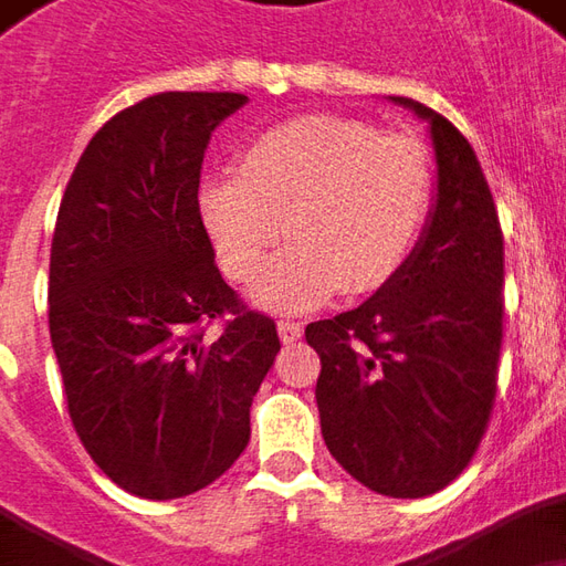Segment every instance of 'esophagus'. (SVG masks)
<instances>
[{"label":"esophagus","mask_w":566,"mask_h":566,"mask_svg":"<svg viewBox=\"0 0 566 566\" xmlns=\"http://www.w3.org/2000/svg\"><path fill=\"white\" fill-rule=\"evenodd\" d=\"M276 333H280V342L283 345H292V342H298L302 338V323H295V321H280L276 323Z\"/></svg>","instance_id":"obj_1"}]
</instances>
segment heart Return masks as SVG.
<instances>
[{
  "mask_svg": "<svg viewBox=\"0 0 566 566\" xmlns=\"http://www.w3.org/2000/svg\"><path fill=\"white\" fill-rule=\"evenodd\" d=\"M434 171L424 144L345 116H298L245 147L240 171L200 190V216L221 268L255 283V302L305 311L342 290L391 283L424 231Z\"/></svg>",
  "mask_w": 566,
  "mask_h": 566,
  "instance_id": "1",
  "label": "heart"
}]
</instances>
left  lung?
Here are the masks:
<instances>
[{
	"instance_id": "left-lung-1",
	"label": "left lung",
	"mask_w": 566,
	"mask_h": 566,
	"mask_svg": "<svg viewBox=\"0 0 566 566\" xmlns=\"http://www.w3.org/2000/svg\"><path fill=\"white\" fill-rule=\"evenodd\" d=\"M431 132L434 202L407 264L364 305L307 323L321 354L326 450L381 496L422 499L469 469L496 400L502 231L462 132L412 97H391Z\"/></svg>"
}]
</instances>
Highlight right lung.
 I'll return each instance as SVG.
<instances>
[{
	"label": "right lung",
	"mask_w": 566,
	"mask_h": 566,
	"mask_svg": "<svg viewBox=\"0 0 566 566\" xmlns=\"http://www.w3.org/2000/svg\"><path fill=\"white\" fill-rule=\"evenodd\" d=\"M245 101L144 97L88 142L61 200L52 348L82 447L132 496H190L231 469L280 350L274 321L245 311L216 268L197 200L212 132Z\"/></svg>",
	"instance_id": "obj_1"
}]
</instances>
